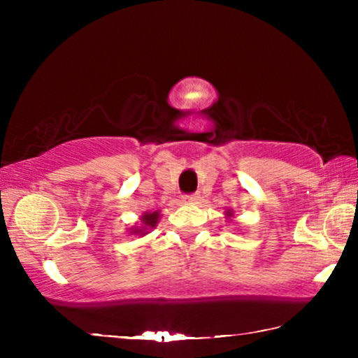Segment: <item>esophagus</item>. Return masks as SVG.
<instances>
[{"instance_id":"obj_1","label":"esophagus","mask_w":358,"mask_h":358,"mask_svg":"<svg viewBox=\"0 0 358 358\" xmlns=\"http://www.w3.org/2000/svg\"><path fill=\"white\" fill-rule=\"evenodd\" d=\"M182 199H184V202H197V200L200 199V195H199L197 192H194V194H185Z\"/></svg>"}]
</instances>
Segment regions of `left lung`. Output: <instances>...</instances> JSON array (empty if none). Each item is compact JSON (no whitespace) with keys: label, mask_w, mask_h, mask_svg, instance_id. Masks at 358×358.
Listing matches in <instances>:
<instances>
[{"label":"left lung","mask_w":358,"mask_h":358,"mask_svg":"<svg viewBox=\"0 0 358 358\" xmlns=\"http://www.w3.org/2000/svg\"><path fill=\"white\" fill-rule=\"evenodd\" d=\"M228 213H229V212H228Z\"/></svg>","instance_id":"left-lung-1"}]
</instances>
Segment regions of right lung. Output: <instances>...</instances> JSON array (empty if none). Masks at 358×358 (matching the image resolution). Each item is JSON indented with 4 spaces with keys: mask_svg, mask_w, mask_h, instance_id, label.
<instances>
[{
    "mask_svg": "<svg viewBox=\"0 0 358 358\" xmlns=\"http://www.w3.org/2000/svg\"><path fill=\"white\" fill-rule=\"evenodd\" d=\"M158 217H159V215H158V212H153V213H145L143 215V218H141V222H143V224H145V227H155V224L156 223H158ZM146 229V228H145ZM145 229H134V231H135V234L136 233H143L145 231Z\"/></svg>",
    "mask_w": 358,
    "mask_h": 358,
    "instance_id": "right-lung-1",
    "label": "right lung"
}]
</instances>
